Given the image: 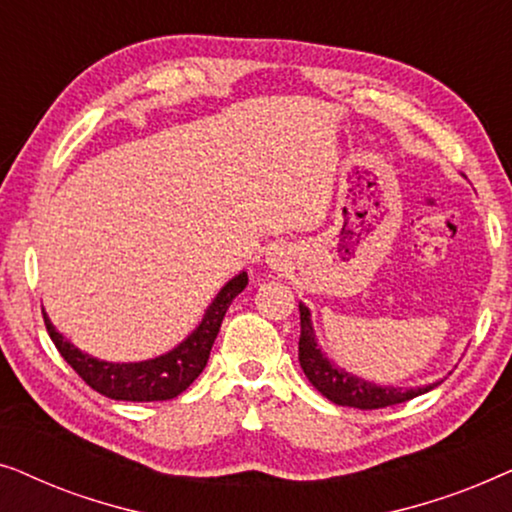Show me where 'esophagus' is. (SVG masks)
I'll return each instance as SVG.
<instances>
[{"label":"esophagus","instance_id":"esophagus-1","mask_svg":"<svg viewBox=\"0 0 512 512\" xmlns=\"http://www.w3.org/2000/svg\"><path fill=\"white\" fill-rule=\"evenodd\" d=\"M270 263L275 265V268H277V265H282V254H279V256H272V258H270Z\"/></svg>","mask_w":512,"mask_h":512}]
</instances>
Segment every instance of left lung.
Instances as JSON below:
<instances>
[{
  "mask_svg": "<svg viewBox=\"0 0 512 512\" xmlns=\"http://www.w3.org/2000/svg\"><path fill=\"white\" fill-rule=\"evenodd\" d=\"M300 307V340H298V359L300 368L307 375V380L312 382V387L321 391L328 401L335 405H349V408L359 410H377V408H389V405H398L412 398L426 394L436 384L429 387H417V389H396V387H377L373 382L359 380V377L345 373V370L333 366L331 361L321 354L314 340L310 310L305 305Z\"/></svg>",
  "mask_w": 512,
  "mask_h": 512,
  "instance_id": "1",
  "label": "left lung"
}]
</instances>
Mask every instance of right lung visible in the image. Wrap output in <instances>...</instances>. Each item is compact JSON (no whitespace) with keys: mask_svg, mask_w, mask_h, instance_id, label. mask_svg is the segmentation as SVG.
<instances>
[{"mask_svg":"<svg viewBox=\"0 0 512 512\" xmlns=\"http://www.w3.org/2000/svg\"><path fill=\"white\" fill-rule=\"evenodd\" d=\"M249 277L247 272L237 275L235 279L223 286L219 296L214 298V303L209 305L205 312V319L200 321V326L181 342L179 347H174L172 352H167L158 359L151 361H139V363H107L97 361L93 356L83 354L76 349L72 342L62 338L55 331L51 321H48L44 312V324L46 331L51 335L53 345L58 347L69 366L76 370V375L88 384L90 389H95L97 394L114 398V401H135V403H149V401H170V398L179 396L181 391H186L195 382L202 370L207 366L209 352L219 335L221 321L226 317L230 303L237 293L244 291Z\"/></svg>","mask_w":512,"mask_h":512,"instance_id":"1","label":"right lung"}]
</instances>
